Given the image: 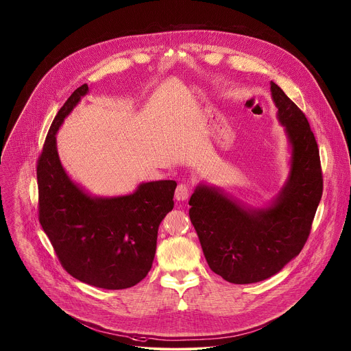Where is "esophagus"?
Masks as SVG:
<instances>
[{
	"instance_id": "34e87169",
	"label": "esophagus",
	"mask_w": 351,
	"mask_h": 351,
	"mask_svg": "<svg viewBox=\"0 0 351 351\" xmlns=\"http://www.w3.org/2000/svg\"><path fill=\"white\" fill-rule=\"evenodd\" d=\"M189 195H191L189 185L188 184H178V186L176 189V193H174L176 199L178 201L186 200L189 197Z\"/></svg>"
}]
</instances>
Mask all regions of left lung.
Listing matches in <instances>:
<instances>
[{
    "label": "left lung",
    "mask_w": 351,
    "mask_h": 351,
    "mask_svg": "<svg viewBox=\"0 0 351 351\" xmlns=\"http://www.w3.org/2000/svg\"><path fill=\"white\" fill-rule=\"evenodd\" d=\"M270 89L292 146L289 180L277 201L247 210L208 186H197L189 201L210 270L232 284L266 280L299 255L323 193L319 149L305 114L278 85Z\"/></svg>",
    "instance_id": "obj_1"
}]
</instances>
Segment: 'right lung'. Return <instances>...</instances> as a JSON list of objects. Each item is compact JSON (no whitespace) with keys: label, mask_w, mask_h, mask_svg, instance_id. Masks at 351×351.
Masks as SVG:
<instances>
[{"label":"right lung","mask_w":351,"mask_h":351,"mask_svg":"<svg viewBox=\"0 0 351 351\" xmlns=\"http://www.w3.org/2000/svg\"><path fill=\"white\" fill-rule=\"evenodd\" d=\"M88 89H75L59 109L39 155V221L69 274L102 289H125L150 271L158 227L174 206L177 184L146 182L128 196L95 199L67 177L55 135Z\"/></svg>","instance_id":"obj_1"}]
</instances>
